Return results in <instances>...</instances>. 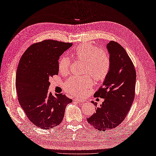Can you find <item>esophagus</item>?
I'll list each match as a JSON object with an SVG mask.
<instances>
[{
  "instance_id": "esophagus-1",
  "label": "esophagus",
  "mask_w": 156,
  "mask_h": 156,
  "mask_svg": "<svg viewBox=\"0 0 156 156\" xmlns=\"http://www.w3.org/2000/svg\"><path fill=\"white\" fill-rule=\"evenodd\" d=\"M75 101H78V102H81V103H83V102H85V100H83V99H80V98H75V100H74Z\"/></svg>"
}]
</instances>
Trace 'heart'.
I'll return each mask as SVG.
<instances>
[{"label": "heart", "instance_id": "1", "mask_svg": "<svg viewBox=\"0 0 156 156\" xmlns=\"http://www.w3.org/2000/svg\"><path fill=\"white\" fill-rule=\"evenodd\" d=\"M72 55L76 59L84 62L83 73L87 75L70 78L64 83V88L69 94L81 95L86 93L93 84V80L90 76L96 81H101L105 78L110 69V57L105 51L98 49L96 45L87 42L76 46ZM70 62L68 57L62 56L58 62L60 72L67 73Z\"/></svg>", "mask_w": 156, "mask_h": 156}]
</instances>
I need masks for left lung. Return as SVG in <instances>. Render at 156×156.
Instances as JSON below:
<instances>
[{
  "label": "left lung",
  "instance_id": "obj_1",
  "mask_svg": "<svg viewBox=\"0 0 156 156\" xmlns=\"http://www.w3.org/2000/svg\"><path fill=\"white\" fill-rule=\"evenodd\" d=\"M110 57V69L102 88L95 97L104 99L87 122L100 131L116 128L122 123L133 103L135 96L136 73L133 63L125 49L118 43L107 44ZM97 107V103L91 101Z\"/></svg>",
  "mask_w": 156,
  "mask_h": 156
}]
</instances>
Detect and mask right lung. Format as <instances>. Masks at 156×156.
Returning <instances> with one entry per match:
<instances>
[{
    "label": "right lung",
    "mask_w": 156,
    "mask_h": 156,
    "mask_svg": "<svg viewBox=\"0 0 156 156\" xmlns=\"http://www.w3.org/2000/svg\"><path fill=\"white\" fill-rule=\"evenodd\" d=\"M72 45L45 40L31 45L19 61L16 74L19 103L30 122L42 129L58 125L73 101L62 93L54 96L48 92L49 78L58 74L60 56Z\"/></svg>",
    "instance_id": "1"
}]
</instances>
